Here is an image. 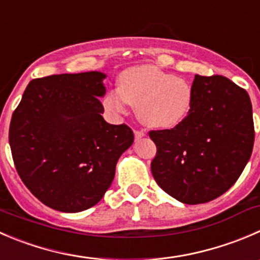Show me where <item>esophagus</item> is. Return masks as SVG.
<instances>
[{"instance_id": "esophagus-1", "label": "esophagus", "mask_w": 260, "mask_h": 260, "mask_svg": "<svg viewBox=\"0 0 260 260\" xmlns=\"http://www.w3.org/2000/svg\"><path fill=\"white\" fill-rule=\"evenodd\" d=\"M145 135H146V133L143 132V131H140V129H135V137H136V140H140V138L145 137Z\"/></svg>"}]
</instances>
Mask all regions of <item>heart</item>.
I'll use <instances>...</instances> for the list:
<instances>
[{
	"label": "heart",
	"instance_id": "1",
	"mask_svg": "<svg viewBox=\"0 0 260 260\" xmlns=\"http://www.w3.org/2000/svg\"><path fill=\"white\" fill-rule=\"evenodd\" d=\"M118 84L119 91L108 92L105 107L114 113L124 112L125 104L136 107L138 119L148 127H176L188 117L193 105L191 85L152 64L125 70Z\"/></svg>",
	"mask_w": 260,
	"mask_h": 260
}]
</instances>
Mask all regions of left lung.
<instances>
[{
  "label": "left lung",
  "mask_w": 260,
  "mask_h": 260,
  "mask_svg": "<svg viewBox=\"0 0 260 260\" xmlns=\"http://www.w3.org/2000/svg\"><path fill=\"white\" fill-rule=\"evenodd\" d=\"M188 117L171 129L150 131L156 145L151 171L169 196L185 205L207 203L231 188L254 145L248 92L220 75H196Z\"/></svg>",
  "instance_id": "1"
}]
</instances>
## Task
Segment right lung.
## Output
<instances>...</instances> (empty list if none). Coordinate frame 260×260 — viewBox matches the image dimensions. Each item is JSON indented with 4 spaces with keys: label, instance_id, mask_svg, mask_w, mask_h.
Listing matches in <instances>:
<instances>
[{
    "label": "right lung",
    "instance_id": "add662e5",
    "mask_svg": "<svg viewBox=\"0 0 260 260\" xmlns=\"http://www.w3.org/2000/svg\"><path fill=\"white\" fill-rule=\"evenodd\" d=\"M104 79L96 71L35 79L12 114L9 142L17 174L53 210L81 212L96 205L135 140L127 124L102 117Z\"/></svg>",
    "mask_w": 260,
    "mask_h": 260
}]
</instances>
